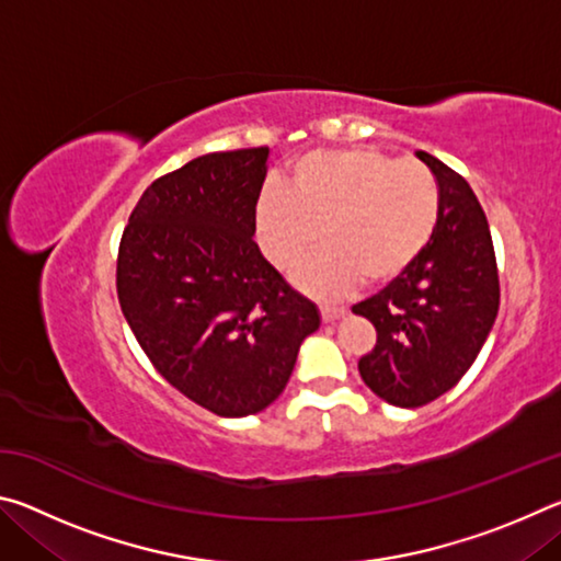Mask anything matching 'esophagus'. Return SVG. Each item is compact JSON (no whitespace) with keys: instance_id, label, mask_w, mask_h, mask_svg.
<instances>
[{"instance_id":"34e87169","label":"esophagus","mask_w":561,"mask_h":561,"mask_svg":"<svg viewBox=\"0 0 561 561\" xmlns=\"http://www.w3.org/2000/svg\"><path fill=\"white\" fill-rule=\"evenodd\" d=\"M319 314H321V321H324V324H334L336 319L346 314V309L344 307H321Z\"/></svg>"}]
</instances>
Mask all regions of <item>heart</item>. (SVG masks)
Returning a JSON list of instances; mask_svg holds the SVG:
<instances>
[{"mask_svg":"<svg viewBox=\"0 0 561 561\" xmlns=\"http://www.w3.org/2000/svg\"><path fill=\"white\" fill-rule=\"evenodd\" d=\"M440 220V187L417 160L374 148L314 150L291 168L289 193L270 187L257 205L264 252L287 270L301 264L297 284L321 299L364 282L386 287L413 267Z\"/></svg>","mask_w":561,"mask_h":561,"instance_id":"heart-1","label":"heart"}]
</instances>
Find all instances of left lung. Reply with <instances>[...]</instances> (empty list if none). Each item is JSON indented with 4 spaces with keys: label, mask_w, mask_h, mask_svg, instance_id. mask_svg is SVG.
<instances>
[{
    "label": "left lung",
    "mask_w": 561,
    "mask_h": 561,
    "mask_svg": "<svg viewBox=\"0 0 561 561\" xmlns=\"http://www.w3.org/2000/svg\"><path fill=\"white\" fill-rule=\"evenodd\" d=\"M417 158L440 187V220L401 279L358 301L376 329L358 374L383 401L417 408L460 381L478 358L500 309V274L488 217L460 173L425 150Z\"/></svg>",
    "instance_id": "obj_1"
}]
</instances>
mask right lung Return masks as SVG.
<instances>
[{"label": "right lung", "mask_w": 561, "mask_h": 561, "mask_svg": "<svg viewBox=\"0 0 561 561\" xmlns=\"http://www.w3.org/2000/svg\"><path fill=\"white\" fill-rule=\"evenodd\" d=\"M270 148L220 150L160 175L121 234L116 291L156 371L215 415L260 413L287 386L319 311L262 257Z\"/></svg>", "instance_id": "right-lung-1"}]
</instances>
